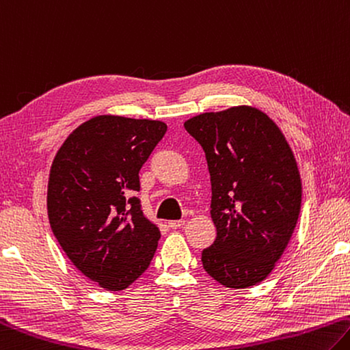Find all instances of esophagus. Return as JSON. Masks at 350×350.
<instances>
[{
  "mask_svg": "<svg viewBox=\"0 0 350 350\" xmlns=\"http://www.w3.org/2000/svg\"><path fill=\"white\" fill-rule=\"evenodd\" d=\"M185 225V220H171L168 221V226L171 228V230H177V228H180Z\"/></svg>",
  "mask_w": 350,
  "mask_h": 350,
  "instance_id": "34e87169",
  "label": "esophagus"
}]
</instances>
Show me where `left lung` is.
<instances>
[{
    "label": "left lung",
    "instance_id": "obj_1",
    "mask_svg": "<svg viewBox=\"0 0 350 350\" xmlns=\"http://www.w3.org/2000/svg\"><path fill=\"white\" fill-rule=\"evenodd\" d=\"M185 130L205 151L211 219L217 236L202 251L215 282L256 286L280 260L301 208V179L282 130L256 107L239 105L188 119Z\"/></svg>",
    "mask_w": 350,
    "mask_h": 350
}]
</instances>
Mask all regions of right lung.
<instances>
[{"instance_id":"obj_1","label":"right lung","mask_w":350,"mask_h":350,"mask_svg":"<svg viewBox=\"0 0 350 350\" xmlns=\"http://www.w3.org/2000/svg\"><path fill=\"white\" fill-rule=\"evenodd\" d=\"M167 124L100 114L70 133L50 168L47 213L76 268L105 291H122L151 263L161 231L131 193Z\"/></svg>"}]
</instances>
